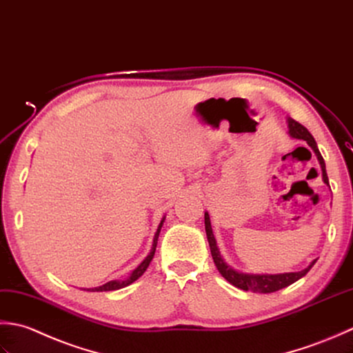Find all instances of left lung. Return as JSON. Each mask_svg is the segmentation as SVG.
<instances>
[{
    "mask_svg": "<svg viewBox=\"0 0 353 353\" xmlns=\"http://www.w3.org/2000/svg\"><path fill=\"white\" fill-rule=\"evenodd\" d=\"M288 128H290V135L292 137V139L305 140L307 145L311 146V149L314 150L315 155H317V160L320 163L323 181H325L329 185L325 160H323V157H321L320 150L317 148V143H315L311 132H309L303 125H300L299 121L292 120V119H288ZM204 222H205L207 241H208V245H210V251H212V257H213L214 265H216V268L221 272V276L224 277L227 282L232 283L233 286L239 288V290L251 291V292H261V294H268V292L279 291V290H282V288L290 286L291 283L297 282L299 279L306 276L307 271L314 267L315 262H317V259H315V261L309 263L305 270L297 271V272H282V274H248V272H241V271H237V270L230 267V265L224 261V259H222V256L219 253V248L216 245V239H214V234H213V230H212L210 216H208L207 212L204 213Z\"/></svg>",
    "mask_w": 353,
    "mask_h": 353,
    "instance_id": "1",
    "label": "left lung"
}]
</instances>
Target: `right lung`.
Returning a JSON list of instances; mask_svg holds the SVG:
<instances>
[{
  "instance_id": "right-lung-1",
  "label": "right lung",
  "mask_w": 353,
  "mask_h": 353,
  "mask_svg": "<svg viewBox=\"0 0 353 353\" xmlns=\"http://www.w3.org/2000/svg\"><path fill=\"white\" fill-rule=\"evenodd\" d=\"M164 219H166V218L161 219L160 225H158V228H157V233H155V236H154V243H152V248H150V253L145 257V261H143V262L139 265V267H137V268L131 272V274H129V277H126L125 280H111V282H108V283H105V285H102V286H97V288H85L83 291H90V292H96V291H97V292H102V291H116V290H121V288H125V286H128V285L134 283L137 279L141 277L143 272H145V271L148 270L150 261H152V259H154L155 248H157V242H158V236H160V232H161V227H163Z\"/></svg>"
}]
</instances>
